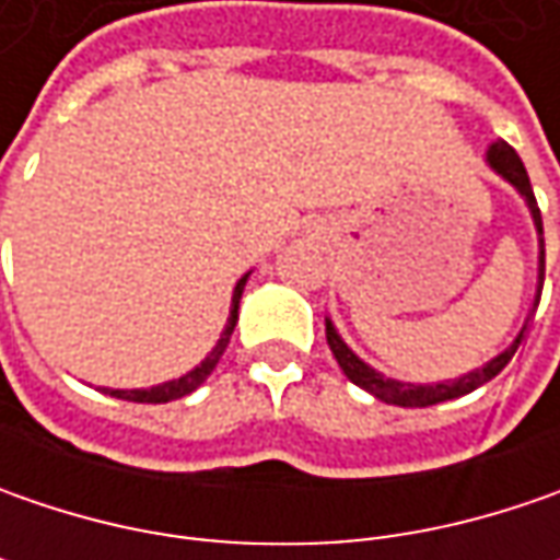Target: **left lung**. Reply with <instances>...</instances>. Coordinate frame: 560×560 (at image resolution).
Wrapping results in <instances>:
<instances>
[{
	"mask_svg": "<svg viewBox=\"0 0 560 560\" xmlns=\"http://www.w3.org/2000/svg\"><path fill=\"white\" fill-rule=\"evenodd\" d=\"M486 164H489V167L505 180V184H511L517 192H521V199H524L529 208L533 226H536V236H539V277H536V299H533V312H536V305H539V292H542V277H546V243H542V214H539V205H536L533 186H529L527 167H524L521 155H517L505 140L492 142V145L486 149ZM533 312L527 314V320H524L521 334L511 339V346L502 349L495 358H489L483 368H474V371L455 376V380H440V383H405V380H396V376L380 374L376 368H371L368 361H361V358L346 346V339L339 336V330H336V324L330 320V317H327V342H330V352H334V358L339 361L342 374L349 376L355 386H361L364 393H371V396L380 398V401H386V405L427 408V405H440V401H448V398L467 396V393H474L477 386H483V383H489L492 376L499 374L508 361L514 358V352H517L521 339H524V334H527V324H529V317H533Z\"/></svg>",
	"mask_w": 560,
	"mask_h": 560,
	"instance_id": "left-lung-1",
	"label": "left lung"
}]
</instances>
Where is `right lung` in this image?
Instances as JSON below:
<instances>
[{"label":"right lung","mask_w":560,"mask_h":560,"mask_svg":"<svg viewBox=\"0 0 560 560\" xmlns=\"http://www.w3.org/2000/svg\"><path fill=\"white\" fill-rule=\"evenodd\" d=\"M248 273H252V270H248ZM248 273H243V277L236 280V287H233V299H230V317H226L224 334H221V339L214 342V349H211V352H208V355H205L202 361L192 368V371H186V374L177 376V380H164V383H159V386H149V389H108V386H102V393H105V396L124 398V401H152V405L174 401V398H184V396H189V393H196L205 380L211 376L214 364H218V361H221V355H224L230 336H233V327H236V320H240V299H243V290H246Z\"/></svg>","instance_id":"1"}]
</instances>
